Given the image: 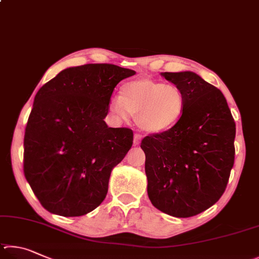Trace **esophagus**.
<instances>
[{
  "instance_id": "1",
  "label": "esophagus",
  "mask_w": 259,
  "mask_h": 259,
  "mask_svg": "<svg viewBox=\"0 0 259 259\" xmlns=\"http://www.w3.org/2000/svg\"><path fill=\"white\" fill-rule=\"evenodd\" d=\"M141 140H142V135H140V134H134V146H139L140 144V142H141Z\"/></svg>"
}]
</instances>
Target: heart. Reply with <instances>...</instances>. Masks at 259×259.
<instances>
[{
  "label": "heart",
  "mask_w": 259,
  "mask_h": 259,
  "mask_svg": "<svg viewBox=\"0 0 259 259\" xmlns=\"http://www.w3.org/2000/svg\"><path fill=\"white\" fill-rule=\"evenodd\" d=\"M184 106V95L178 86L149 78L122 84L119 97L110 101V110L115 115L121 119L134 116L137 125L148 133L171 128L182 117Z\"/></svg>",
  "instance_id": "obj_1"
}]
</instances>
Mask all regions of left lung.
<instances>
[{
  "mask_svg": "<svg viewBox=\"0 0 259 259\" xmlns=\"http://www.w3.org/2000/svg\"><path fill=\"white\" fill-rule=\"evenodd\" d=\"M161 76L182 91L185 106L170 130L142 140L148 196L157 209L185 219L224 193L234 164L235 122L223 93L196 72Z\"/></svg>",
  "mask_w": 259,
  "mask_h": 259,
  "instance_id": "1",
  "label": "left lung"
}]
</instances>
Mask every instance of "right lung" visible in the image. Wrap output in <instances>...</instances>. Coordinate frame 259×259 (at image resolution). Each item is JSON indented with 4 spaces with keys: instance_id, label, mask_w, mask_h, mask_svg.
I'll return each mask as SVG.
<instances>
[{
    "instance_id": "obj_1",
    "label": "right lung",
    "mask_w": 259,
    "mask_h": 259,
    "mask_svg": "<svg viewBox=\"0 0 259 259\" xmlns=\"http://www.w3.org/2000/svg\"><path fill=\"white\" fill-rule=\"evenodd\" d=\"M135 75L109 63L70 67L38 90L24 139V173L52 214L83 216L100 206L111 170L133 144L132 130L108 127L113 89Z\"/></svg>"
}]
</instances>
